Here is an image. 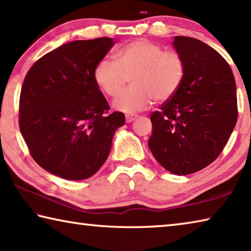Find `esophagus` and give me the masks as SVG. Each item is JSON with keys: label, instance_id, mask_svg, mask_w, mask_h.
I'll return each mask as SVG.
<instances>
[{"label": "esophagus", "instance_id": "obj_1", "mask_svg": "<svg viewBox=\"0 0 251 251\" xmlns=\"http://www.w3.org/2000/svg\"><path fill=\"white\" fill-rule=\"evenodd\" d=\"M137 117H138V115H136V114H127V115H126V122L127 123H131V122H134Z\"/></svg>", "mask_w": 251, "mask_h": 251}]
</instances>
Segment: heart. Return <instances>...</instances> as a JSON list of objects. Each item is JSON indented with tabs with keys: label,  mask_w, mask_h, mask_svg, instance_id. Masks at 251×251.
Masks as SVG:
<instances>
[{
	"label": "heart",
	"mask_w": 251,
	"mask_h": 251,
	"mask_svg": "<svg viewBox=\"0 0 251 251\" xmlns=\"http://www.w3.org/2000/svg\"><path fill=\"white\" fill-rule=\"evenodd\" d=\"M184 58L161 45L138 39L121 47L116 60L103 58L94 69V80L104 93L115 98L129 78L131 86L113 103L115 110L131 114L144 111L157 102L169 101L183 83Z\"/></svg>",
	"instance_id": "obj_1"
}]
</instances>
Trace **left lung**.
<instances>
[{"label": "left lung", "mask_w": 251, "mask_h": 251, "mask_svg": "<svg viewBox=\"0 0 251 251\" xmlns=\"http://www.w3.org/2000/svg\"><path fill=\"white\" fill-rule=\"evenodd\" d=\"M173 46L184 58L185 76L150 115L148 146L166 170L185 176L211 165L228 141L238 117L236 82L228 62L201 40L176 36Z\"/></svg>", "instance_id": "left-lung-1"}]
</instances>
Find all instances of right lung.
<instances>
[{
	"instance_id": "add662e5",
	"label": "right lung",
	"mask_w": 251,
	"mask_h": 251,
	"mask_svg": "<svg viewBox=\"0 0 251 251\" xmlns=\"http://www.w3.org/2000/svg\"><path fill=\"white\" fill-rule=\"evenodd\" d=\"M115 45L112 38L75 40L38 59L23 82L21 133L34 160L67 180L93 176L125 124L94 80V69Z\"/></svg>"
}]
</instances>
